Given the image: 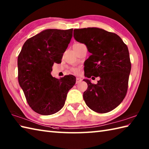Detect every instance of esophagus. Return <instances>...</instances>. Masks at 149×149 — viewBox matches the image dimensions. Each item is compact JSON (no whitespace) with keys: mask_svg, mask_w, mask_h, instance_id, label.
Here are the masks:
<instances>
[{"mask_svg":"<svg viewBox=\"0 0 149 149\" xmlns=\"http://www.w3.org/2000/svg\"><path fill=\"white\" fill-rule=\"evenodd\" d=\"M81 81H82V80L80 78H77V79H76V83H76V84L80 83L81 82Z\"/></svg>","mask_w":149,"mask_h":149,"instance_id":"34e87169","label":"esophagus"}]
</instances>
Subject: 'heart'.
I'll return each mask as SVG.
<instances>
[{
  "mask_svg": "<svg viewBox=\"0 0 149 149\" xmlns=\"http://www.w3.org/2000/svg\"><path fill=\"white\" fill-rule=\"evenodd\" d=\"M76 44H80V43H75V45H76ZM72 70L74 72V73H75V74H77V73L79 72V70L77 68H72Z\"/></svg>",
  "mask_w": 149,
  "mask_h": 149,
  "instance_id": "1",
  "label": "heart"
}]
</instances>
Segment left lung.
I'll list each match as a JSON object with an SVG mask.
<instances>
[{
  "instance_id": "left-lung-1",
  "label": "left lung",
  "mask_w": 149,
  "mask_h": 149,
  "mask_svg": "<svg viewBox=\"0 0 149 149\" xmlns=\"http://www.w3.org/2000/svg\"><path fill=\"white\" fill-rule=\"evenodd\" d=\"M74 37L91 53L84 62L85 77H100L96 84L83 80L88 84L84 102L97 113L109 112L120 105L127 91L131 69L127 47L116 34L97 27L74 29Z\"/></svg>"
}]
</instances>
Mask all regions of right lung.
Instances as JSON below:
<instances>
[{"instance_id": "right-lung-1", "label": "right lung", "mask_w": 149, "mask_h": 149, "mask_svg": "<svg viewBox=\"0 0 149 149\" xmlns=\"http://www.w3.org/2000/svg\"><path fill=\"white\" fill-rule=\"evenodd\" d=\"M73 29H46L24 43L18 57V83L34 111L42 115L54 114L64 106L75 77H53L54 63L61 62L72 37Z\"/></svg>"}]
</instances>
